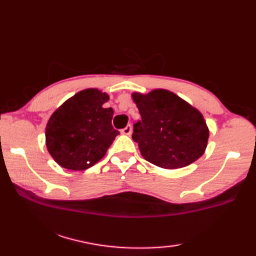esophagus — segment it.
<instances>
[{
    "label": "esophagus",
    "mask_w": 256,
    "mask_h": 256,
    "mask_svg": "<svg viewBox=\"0 0 256 256\" xmlns=\"http://www.w3.org/2000/svg\"><path fill=\"white\" fill-rule=\"evenodd\" d=\"M121 133L122 134H124V135H131L132 134V125H126V126H125L122 131H121Z\"/></svg>",
    "instance_id": "1"
}]
</instances>
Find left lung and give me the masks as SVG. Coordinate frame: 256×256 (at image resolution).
<instances>
[{
  "label": "left lung",
  "mask_w": 256,
  "mask_h": 256,
  "mask_svg": "<svg viewBox=\"0 0 256 256\" xmlns=\"http://www.w3.org/2000/svg\"><path fill=\"white\" fill-rule=\"evenodd\" d=\"M140 118L132 138L146 160L165 170L186 167L204 155L209 128L194 106L172 91L133 92Z\"/></svg>",
  "instance_id": "1"
}]
</instances>
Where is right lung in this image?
Listing matches in <instances>:
<instances>
[{
	"label": "right lung",
	"mask_w": 256,
	"mask_h": 256,
	"mask_svg": "<svg viewBox=\"0 0 256 256\" xmlns=\"http://www.w3.org/2000/svg\"><path fill=\"white\" fill-rule=\"evenodd\" d=\"M108 94L89 88L69 98L46 125V146L58 165L84 170L106 155L118 131L112 126V108H103Z\"/></svg>",
	"instance_id": "add662e5"
}]
</instances>
